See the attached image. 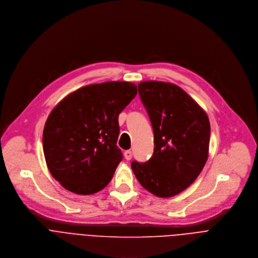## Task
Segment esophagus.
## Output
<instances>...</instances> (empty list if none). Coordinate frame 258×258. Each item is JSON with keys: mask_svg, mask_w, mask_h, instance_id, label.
<instances>
[{"mask_svg": "<svg viewBox=\"0 0 258 258\" xmlns=\"http://www.w3.org/2000/svg\"><path fill=\"white\" fill-rule=\"evenodd\" d=\"M124 157H125V159H126L127 161H130V160L132 159V151H131V150H126V151L124 152Z\"/></svg>", "mask_w": 258, "mask_h": 258, "instance_id": "obj_1", "label": "esophagus"}]
</instances>
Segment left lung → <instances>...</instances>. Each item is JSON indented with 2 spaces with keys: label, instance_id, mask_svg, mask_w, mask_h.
<instances>
[{
  "label": "left lung",
  "instance_id": "8db88e82",
  "mask_svg": "<svg viewBox=\"0 0 258 258\" xmlns=\"http://www.w3.org/2000/svg\"><path fill=\"white\" fill-rule=\"evenodd\" d=\"M138 91L154 135L152 157L131 163L143 188L168 198L188 188L209 158L211 124L204 110L181 87L163 81H142Z\"/></svg>",
  "mask_w": 258,
  "mask_h": 258
}]
</instances>
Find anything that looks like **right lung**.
<instances>
[{
  "mask_svg": "<svg viewBox=\"0 0 258 258\" xmlns=\"http://www.w3.org/2000/svg\"><path fill=\"white\" fill-rule=\"evenodd\" d=\"M137 94L127 81L83 86L47 117L42 146L49 173L65 189L89 195L104 189L123 159L119 115Z\"/></svg>",
  "mask_w": 258,
  "mask_h": 258,
  "instance_id": "right-lung-1",
  "label": "right lung"
}]
</instances>
